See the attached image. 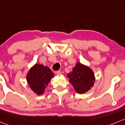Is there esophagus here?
<instances>
[{
	"label": "esophagus",
	"instance_id": "esophagus-1",
	"mask_svg": "<svg viewBox=\"0 0 125 125\" xmlns=\"http://www.w3.org/2000/svg\"><path fill=\"white\" fill-rule=\"evenodd\" d=\"M54 73L55 74H56L57 75H61V72L59 71H55Z\"/></svg>",
	"mask_w": 125,
	"mask_h": 125
}]
</instances>
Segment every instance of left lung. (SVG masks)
<instances>
[{"instance_id": "1", "label": "left lung", "mask_w": 125, "mask_h": 125, "mask_svg": "<svg viewBox=\"0 0 125 125\" xmlns=\"http://www.w3.org/2000/svg\"><path fill=\"white\" fill-rule=\"evenodd\" d=\"M67 77L76 92L79 94L87 92L95 83V76L92 69L80 62H77L72 71L67 74Z\"/></svg>"}]
</instances>
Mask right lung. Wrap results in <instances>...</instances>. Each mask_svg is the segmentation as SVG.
<instances>
[{"label":"right lung","instance_id":"add662e5","mask_svg":"<svg viewBox=\"0 0 125 125\" xmlns=\"http://www.w3.org/2000/svg\"><path fill=\"white\" fill-rule=\"evenodd\" d=\"M54 76V73L48 66L36 63L30 68L26 75V80L30 89L39 96L44 94Z\"/></svg>","mask_w":125,"mask_h":125}]
</instances>
